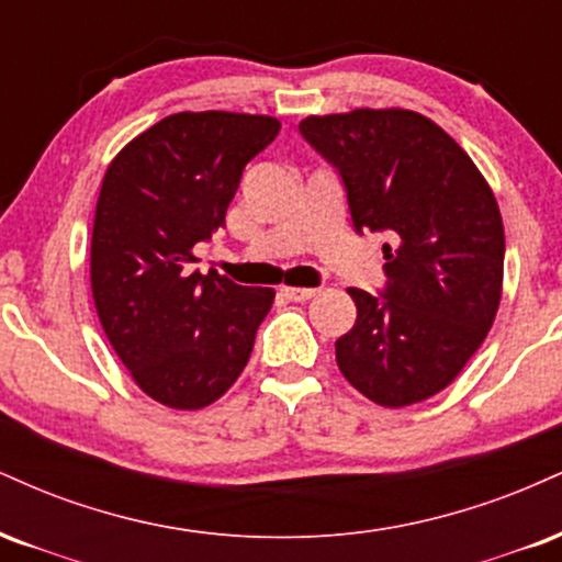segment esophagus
Returning a JSON list of instances; mask_svg holds the SVG:
<instances>
[{"label":"esophagus","mask_w":562,"mask_h":562,"mask_svg":"<svg viewBox=\"0 0 562 562\" xmlns=\"http://www.w3.org/2000/svg\"><path fill=\"white\" fill-rule=\"evenodd\" d=\"M318 294V289H300V286H281V296H286L289 302H307Z\"/></svg>","instance_id":"34e87169"}]
</instances>
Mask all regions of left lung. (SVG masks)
<instances>
[{"label": "left lung", "instance_id": "obj_1", "mask_svg": "<svg viewBox=\"0 0 562 562\" xmlns=\"http://www.w3.org/2000/svg\"><path fill=\"white\" fill-rule=\"evenodd\" d=\"M300 134L339 173L355 231L389 236L384 289H347L358 321L336 341V366L384 407L434 397L486 339L503 296L505 231L490 183L411 110L313 115Z\"/></svg>", "mask_w": 562, "mask_h": 562}]
</instances>
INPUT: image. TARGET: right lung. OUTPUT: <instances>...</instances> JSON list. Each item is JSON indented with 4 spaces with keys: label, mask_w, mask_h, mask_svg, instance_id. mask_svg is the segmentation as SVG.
Masks as SVG:
<instances>
[{
    "label": "right lung",
    "mask_w": 562,
    "mask_h": 562,
    "mask_svg": "<svg viewBox=\"0 0 562 562\" xmlns=\"http://www.w3.org/2000/svg\"><path fill=\"white\" fill-rule=\"evenodd\" d=\"M279 128L268 115L178 112L104 173L91 234L99 323L142 392L176 411L228 392L273 305V289L191 270V249L226 223L244 168Z\"/></svg>",
    "instance_id": "1"
}]
</instances>
